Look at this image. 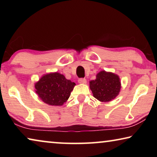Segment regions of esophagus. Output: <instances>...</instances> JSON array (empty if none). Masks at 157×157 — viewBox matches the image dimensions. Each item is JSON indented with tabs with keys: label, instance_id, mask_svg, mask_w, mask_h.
<instances>
[{
	"label": "esophagus",
	"instance_id": "1",
	"mask_svg": "<svg viewBox=\"0 0 157 157\" xmlns=\"http://www.w3.org/2000/svg\"><path fill=\"white\" fill-rule=\"evenodd\" d=\"M78 82L79 84H86V79L84 78H80L78 79Z\"/></svg>",
	"mask_w": 157,
	"mask_h": 157
}]
</instances>
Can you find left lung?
<instances>
[{"label": "left lung", "instance_id": "1", "mask_svg": "<svg viewBox=\"0 0 157 157\" xmlns=\"http://www.w3.org/2000/svg\"><path fill=\"white\" fill-rule=\"evenodd\" d=\"M94 97L100 102H109L119 94L121 84L118 75L102 71L98 73L95 80L89 82Z\"/></svg>", "mask_w": 157, "mask_h": 157}]
</instances>
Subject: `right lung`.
<instances>
[{
    "mask_svg": "<svg viewBox=\"0 0 157 157\" xmlns=\"http://www.w3.org/2000/svg\"><path fill=\"white\" fill-rule=\"evenodd\" d=\"M75 83L59 73L46 74L34 84L35 91L44 102L62 106L70 97Z\"/></svg>",
    "mask_w": 157,
    "mask_h": 157,
    "instance_id": "1",
    "label": "right lung"
}]
</instances>
